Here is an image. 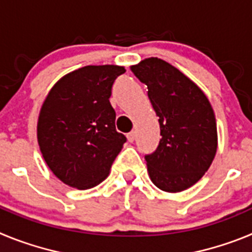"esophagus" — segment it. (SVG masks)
I'll return each instance as SVG.
<instances>
[{"label":"esophagus","instance_id":"1","mask_svg":"<svg viewBox=\"0 0 252 252\" xmlns=\"http://www.w3.org/2000/svg\"><path fill=\"white\" fill-rule=\"evenodd\" d=\"M135 137H136V132H135V131H131V132L127 133V140L130 142H133Z\"/></svg>","mask_w":252,"mask_h":252}]
</instances>
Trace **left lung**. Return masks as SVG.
Wrapping results in <instances>:
<instances>
[{
    "label": "left lung",
    "mask_w": 252,
    "mask_h": 252,
    "mask_svg": "<svg viewBox=\"0 0 252 252\" xmlns=\"http://www.w3.org/2000/svg\"><path fill=\"white\" fill-rule=\"evenodd\" d=\"M159 116L157 150L145 155L149 175L161 190L177 193L194 186L204 175L217 151L213 108L202 90L179 69L159 58L131 66Z\"/></svg>",
    "instance_id": "obj_1"
}]
</instances>
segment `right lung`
<instances>
[{"label":"right lung","instance_id":"right-lung-1","mask_svg":"<svg viewBox=\"0 0 252 252\" xmlns=\"http://www.w3.org/2000/svg\"><path fill=\"white\" fill-rule=\"evenodd\" d=\"M119 65H87L68 73L46 95L39 120L40 151L55 177L66 186L88 189L110 174L126 137L116 131L110 103Z\"/></svg>","mask_w":252,"mask_h":252}]
</instances>
